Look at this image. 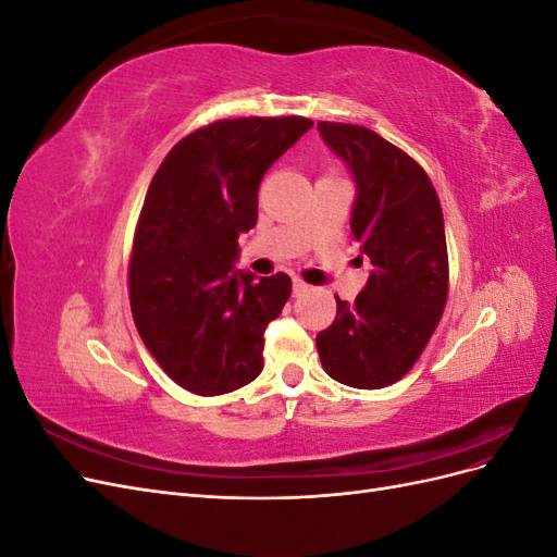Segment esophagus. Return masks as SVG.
Wrapping results in <instances>:
<instances>
[{
	"label": "esophagus",
	"instance_id": "1",
	"mask_svg": "<svg viewBox=\"0 0 557 557\" xmlns=\"http://www.w3.org/2000/svg\"><path fill=\"white\" fill-rule=\"evenodd\" d=\"M307 290H309V285H307L305 281H299V278H295V281H293V295H295V297L305 295Z\"/></svg>",
	"mask_w": 557,
	"mask_h": 557
}]
</instances>
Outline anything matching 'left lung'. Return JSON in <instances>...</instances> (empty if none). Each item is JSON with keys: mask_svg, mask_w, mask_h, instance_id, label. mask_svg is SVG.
I'll use <instances>...</instances> for the list:
<instances>
[{"mask_svg": "<svg viewBox=\"0 0 557 557\" xmlns=\"http://www.w3.org/2000/svg\"><path fill=\"white\" fill-rule=\"evenodd\" d=\"M320 137L356 178L350 230L372 262L356 301L336 297L334 323L318 332L325 372L344 385L376 391L420 358L448 297L444 213L413 158L381 134L348 123H318Z\"/></svg>", "mask_w": 557, "mask_h": 557, "instance_id": "left-lung-1", "label": "left lung"}]
</instances>
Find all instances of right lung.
Masks as SVG:
<instances>
[{
    "label": "right lung",
    "instance_id": "add662e5",
    "mask_svg": "<svg viewBox=\"0 0 557 557\" xmlns=\"http://www.w3.org/2000/svg\"><path fill=\"white\" fill-rule=\"evenodd\" d=\"M311 125L301 115L215 121L183 137L150 181L129 307L150 356L185 391L225 395L262 372V334L293 281L237 272V239L258 223L264 172Z\"/></svg>",
    "mask_w": 557,
    "mask_h": 557
}]
</instances>
